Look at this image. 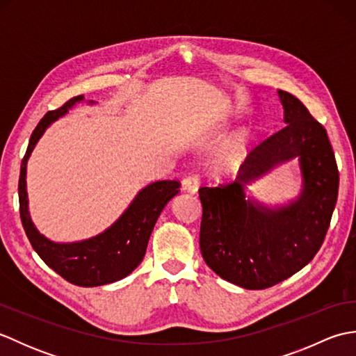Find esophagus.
Returning <instances> with one entry per match:
<instances>
[{"instance_id": "1", "label": "esophagus", "mask_w": 356, "mask_h": 356, "mask_svg": "<svg viewBox=\"0 0 356 356\" xmlns=\"http://www.w3.org/2000/svg\"><path fill=\"white\" fill-rule=\"evenodd\" d=\"M199 186H200V182H199V177L194 176V174H191V176H186L184 180H182V188L185 191L191 193V194H195L199 191Z\"/></svg>"}]
</instances>
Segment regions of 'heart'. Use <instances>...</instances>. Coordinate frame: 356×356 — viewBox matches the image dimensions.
I'll use <instances>...</instances> for the list:
<instances>
[{
  "instance_id": "obj_1",
  "label": "heart",
  "mask_w": 356,
  "mask_h": 356,
  "mask_svg": "<svg viewBox=\"0 0 356 356\" xmlns=\"http://www.w3.org/2000/svg\"><path fill=\"white\" fill-rule=\"evenodd\" d=\"M248 143L249 136L246 131H240L236 138H234L228 147L225 148L217 161V170L218 171H234L243 163L245 157L248 154Z\"/></svg>"
}]
</instances>
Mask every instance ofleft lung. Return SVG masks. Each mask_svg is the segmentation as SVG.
I'll list each match as a JSON object with an SVG mask.
<instances>
[{
	"label": "left lung",
	"mask_w": 356,
	"mask_h": 356,
	"mask_svg": "<svg viewBox=\"0 0 356 356\" xmlns=\"http://www.w3.org/2000/svg\"><path fill=\"white\" fill-rule=\"evenodd\" d=\"M286 127L251 151L234 184L199 190L200 251L218 277L266 289L303 269L323 245L338 197V170L326 130L291 93L277 90ZM296 161L298 195L277 204L248 186Z\"/></svg>",
	"instance_id": "obj_1"
}]
</instances>
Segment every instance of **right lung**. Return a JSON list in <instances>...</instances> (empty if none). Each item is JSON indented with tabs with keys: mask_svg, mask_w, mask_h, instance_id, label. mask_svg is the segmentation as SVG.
<instances>
[{
	"mask_svg": "<svg viewBox=\"0 0 356 356\" xmlns=\"http://www.w3.org/2000/svg\"><path fill=\"white\" fill-rule=\"evenodd\" d=\"M81 102H84V96L73 97L64 107L49 111L32 133L19 172V216L30 245L49 268L72 284L95 287L122 280L139 266L157 218L166 203L179 194L180 184L176 180H159L142 188L124 213L93 237L76 241H53L45 237L30 217L27 162L45 130ZM87 104L95 105L92 101Z\"/></svg>",
	"mask_w": 356,
	"mask_h": 356,
	"instance_id": "right-lung-1",
	"label": "right lung"
}]
</instances>
